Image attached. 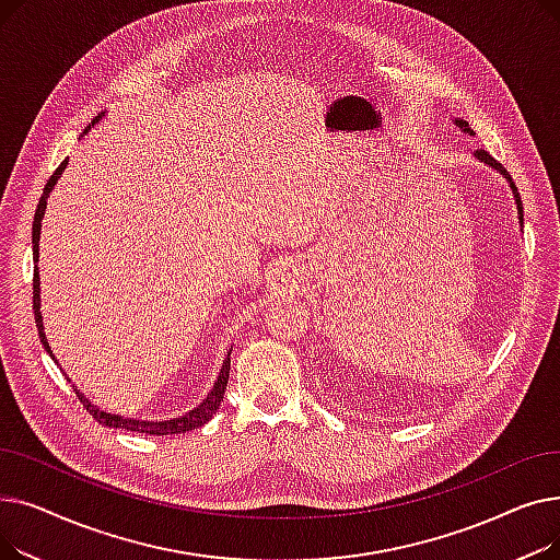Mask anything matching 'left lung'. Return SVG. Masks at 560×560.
Wrapping results in <instances>:
<instances>
[{
  "label": "left lung",
  "instance_id": "8db88e82",
  "mask_svg": "<svg viewBox=\"0 0 560 560\" xmlns=\"http://www.w3.org/2000/svg\"><path fill=\"white\" fill-rule=\"evenodd\" d=\"M454 122H456L463 131L472 133V129H469V125H467L465 120H454ZM475 156H477L481 163H486V165L494 167L499 174H504V179L509 182V186H511V190H513V197H515V203H517V215H520V222H522V218H524V215H522V213H524V211H522V199H520V192H517V188H515V184H513V179H511V174L506 172V167H504L502 163H499V161H494L486 150H477V154H475Z\"/></svg>",
  "mask_w": 560,
  "mask_h": 560
}]
</instances>
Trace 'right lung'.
Segmentation results:
<instances>
[{"instance_id": "1", "label": "right lung", "mask_w": 560, "mask_h": 560, "mask_svg": "<svg viewBox=\"0 0 560 560\" xmlns=\"http://www.w3.org/2000/svg\"><path fill=\"white\" fill-rule=\"evenodd\" d=\"M100 117H102V113L95 117V120H93L91 125L85 127V131L91 129L95 122H100ZM66 165H68V159L54 170V174L49 176V182L45 184L43 197H40V201H38V209H36V215H34V231H32V241H34V260H38L40 222H43V215H45V209H47V197H49L51 188L56 186L58 176L63 174ZM34 315H36V327H38L40 342H43V347L47 349V354L54 359V354H51V347H49V342H47V338H45L43 315H40V277H38V268L34 270ZM229 357H231V351H229L226 359H224V363H222V370H220V374H218V378H215V384H213L211 393L201 399V404H199L197 408L188 410V413H186V416H182V418H172V420H163V422H147V420H133V418H122V416L104 413V410H100L95 404L88 401V397H83V395L77 390V386H72V388H74L77 397L81 399V404H83V408L88 410V413H91V416H93L100 424H104V427L127 429V431H138V433H147V435H172V433H186V431H192V429H197V427H203L206 422H209V420L213 418V413L218 410V406H220V401H222V397H224V390H226V381H229V370H231V359H229ZM54 363H56V359H54Z\"/></svg>"}]
</instances>
